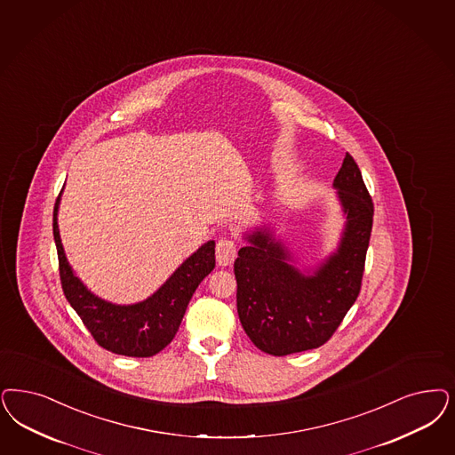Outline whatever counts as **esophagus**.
Segmentation results:
<instances>
[{
  "instance_id": "1",
  "label": "esophagus",
  "mask_w": 455,
  "mask_h": 455,
  "mask_svg": "<svg viewBox=\"0 0 455 455\" xmlns=\"http://www.w3.org/2000/svg\"><path fill=\"white\" fill-rule=\"evenodd\" d=\"M217 262L220 267L232 266L236 257V245L234 240L227 238V236H221L219 242H217Z\"/></svg>"
}]
</instances>
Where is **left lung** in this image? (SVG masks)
Segmentation results:
<instances>
[{
  "label": "left lung",
  "mask_w": 455,
  "mask_h": 455,
  "mask_svg": "<svg viewBox=\"0 0 455 455\" xmlns=\"http://www.w3.org/2000/svg\"><path fill=\"white\" fill-rule=\"evenodd\" d=\"M332 188L343 228L334 251L313 264L277 234L275 221L264 220L242 235L245 245L234 266L236 311L251 343L272 356L324 345L360 294L373 202L347 153Z\"/></svg>",
  "instance_id": "1"
}]
</instances>
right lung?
I'll list each match as a JSON object with an SVG mask.
<instances>
[{"label":"right lung","instance_id":"right-lung-1","mask_svg":"<svg viewBox=\"0 0 455 455\" xmlns=\"http://www.w3.org/2000/svg\"><path fill=\"white\" fill-rule=\"evenodd\" d=\"M62 193L63 189L53 208V238L65 298L95 341L108 351L132 358L155 356L172 343L193 292L213 270L215 240L204 242L193 251L149 298L134 304H116L95 296L68 264L59 230Z\"/></svg>","mask_w":455,"mask_h":455}]
</instances>
